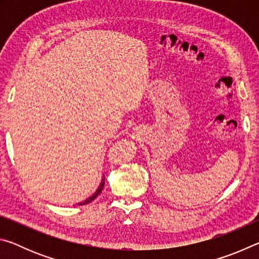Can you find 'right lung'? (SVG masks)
I'll return each instance as SVG.
<instances>
[{
  "label": "right lung",
  "instance_id": "right-lung-1",
  "mask_svg": "<svg viewBox=\"0 0 259 259\" xmlns=\"http://www.w3.org/2000/svg\"><path fill=\"white\" fill-rule=\"evenodd\" d=\"M104 185H105V178H103V182L100 183V185H99V187H98V190L94 193V195H93V196H90V198H89V199H87L85 201H83V202H80V203H78V205L87 204V203L91 202V201H94V200H95L96 198H97V196L100 194V193H102L103 188H104Z\"/></svg>",
  "mask_w": 259,
  "mask_h": 259
}]
</instances>
